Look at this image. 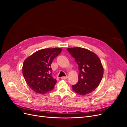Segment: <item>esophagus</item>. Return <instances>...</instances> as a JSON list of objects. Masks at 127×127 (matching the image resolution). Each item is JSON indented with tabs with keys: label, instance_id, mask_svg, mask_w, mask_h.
I'll use <instances>...</instances> for the list:
<instances>
[{
	"label": "esophagus",
	"instance_id": "34e87169",
	"mask_svg": "<svg viewBox=\"0 0 127 127\" xmlns=\"http://www.w3.org/2000/svg\"><path fill=\"white\" fill-rule=\"evenodd\" d=\"M68 78L67 76H64V77H61V79H67Z\"/></svg>",
	"mask_w": 127,
	"mask_h": 127
}]
</instances>
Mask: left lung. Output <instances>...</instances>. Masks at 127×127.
I'll use <instances>...</instances> for the list:
<instances>
[{
    "mask_svg": "<svg viewBox=\"0 0 127 127\" xmlns=\"http://www.w3.org/2000/svg\"><path fill=\"white\" fill-rule=\"evenodd\" d=\"M67 50L75 58L79 70L78 81L72 85V90L80 95L91 93L98 86L103 77L100 59L94 52L84 48H68Z\"/></svg>",
    "mask_w": 127,
    "mask_h": 127,
    "instance_id": "8db88e82",
    "label": "left lung"
}]
</instances>
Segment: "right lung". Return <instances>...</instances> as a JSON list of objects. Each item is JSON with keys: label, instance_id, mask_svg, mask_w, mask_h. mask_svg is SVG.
Returning <instances> with one entry per match:
<instances>
[{"label": "right lung", "instance_id": "1", "mask_svg": "<svg viewBox=\"0 0 127 127\" xmlns=\"http://www.w3.org/2000/svg\"><path fill=\"white\" fill-rule=\"evenodd\" d=\"M62 51L61 48L43 49L35 52L25 60L23 74L29 86L39 94L52 90L57 83L52 76V61Z\"/></svg>", "mask_w": 127, "mask_h": 127}]
</instances>
